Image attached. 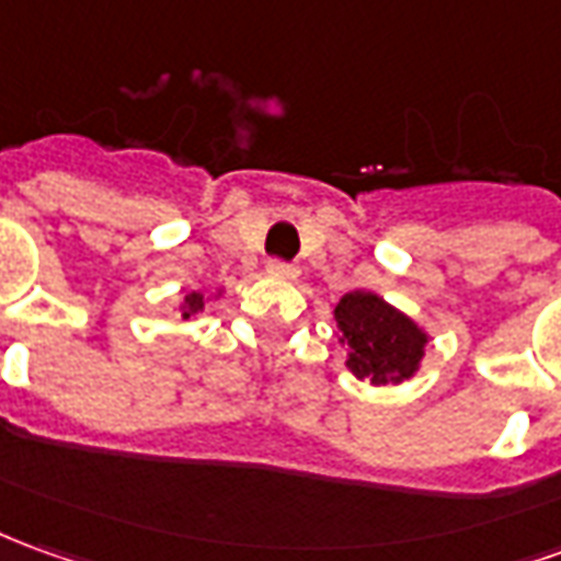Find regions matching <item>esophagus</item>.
<instances>
[{"label": "esophagus", "mask_w": 561, "mask_h": 561, "mask_svg": "<svg viewBox=\"0 0 561 561\" xmlns=\"http://www.w3.org/2000/svg\"><path fill=\"white\" fill-rule=\"evenodd\" d=\"M267 273L270 276H276V279H294V276H297V267L288 264V261H282V257H273L267 264Z\"/></svg>", "instance_id": "esophagus-1"}]
</instances>
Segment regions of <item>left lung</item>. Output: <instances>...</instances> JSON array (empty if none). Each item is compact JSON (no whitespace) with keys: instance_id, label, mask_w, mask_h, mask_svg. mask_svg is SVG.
<instances>
[{"instance_id":"left-lung-1","label":"left lung","mask_w":561,"mask_h":561,"mask_svg":"<svg viewBox=\"0 0 561 561\" xmlns=\"http://www.w3.org/2000/svg\"><path fill=\"white\" fill-rule=\"evenodd\" d=\"M334 316L340 324V343L348 346L352 374L376 386L413 376L428 336L403 312L391 309L376 294L352 291L336 304Z\"/></svg>"}]
</instances>
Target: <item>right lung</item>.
Segmentation results:
<instances>
[{
    "label": "right lung",
    "mask_w": 561,
    "mask_h": 561,
    "mask_svg": "<svg viewBox=\"0 0 561 561\" xmlns=\"http://www.w3.org/2000/svg\"><path fill=\"white\" fill-rule=\"evenodd\" d=\"M185 304H187V309H185V319H187L191 312H199V309H203V294H187Z\"/></svg>",
    "instance_id": "obj_1"
}]
</instances>
